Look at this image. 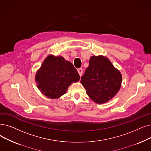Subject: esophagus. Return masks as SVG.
Returning <instances> with one entry per match:
<instances>
[{
    "instance_id": "1",
    "label": "esophagus",
    "mask_w": 151,
    "mask_h": 151,
    "mask_svg": "<svg viewBox=\"0 0 151 151\" xmlns=\"http://www.w3.org/2000/svg\"><path fill=\"white\" fill-rule=\"evenodd\" d=\"M78 73H79L80 76H81L82 75H83V69H82L81 68H78Z\"/></svg>"
}]
</instances>
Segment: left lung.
Listing matches in <instances>:
<instances>
[{"instance_id":"obj_1","label":"left lung","mask_w":151,"mask_h":151,"mask_svg":"<svg viewBox=\"0 0 151 151\" xmlns=\"http://www.w3.org/2000/svg\"><path fill=\"white\" fill-rule=\"evenodd\" d=\"M122 81L120 72L107 57H91L81 83L91 99L97 104L109 101L119 91Z\"/></svg>"}]
</instances>
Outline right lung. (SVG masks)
I'll return each mask as SVG.
<instances>
[{"instance_id": "obj_1", "label": "right lung", "mask_w": 151, "mask_h": 151, "mask_svg": "<svg viewBox=\"0 0 151 151\" xmlns=\"http://www.w3.org/2000/svg\"><path fill=\"white\" fill-rule=\"evenodd\" d=\"M80 76L71 62L62 57L49 55L36 75L37 88L51 99L66 93L70 85L80 80Z\"/></svg>"}]
</instances>
